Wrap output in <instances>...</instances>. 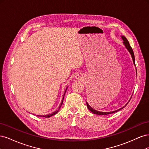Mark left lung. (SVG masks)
<instances>
[{
  "label": "left lung",
  "instance_id": "8db88e82",
  "mask_svg": "<svg viewBox=\"0 0 149 149\" xmlns=\"http://www.w3.org/2000/svg\"><path fill=\"white\" fill-rule=\"evenodd\" d=\"M121 37H122V39L123 40V43H124V45H125V48L127 49V50L129 52V53H130V55H131V56H132V60H133V62H134V65H136V64H135V57H134V52H133V50H132V48H131V47H130V44H129V42H128V40H127V38H126L124 36H121ZM128 102H127V104H128ZM86 104H87V107H88V109L89 110V111H91L93 114H97V115H107V114H112V113H114V112H118V111H119V110H120V109H123L124 108V107H122V108H120V109H118V110H116V111H112V112H100V111H96V110H95V109H93V108L90 106L89 105V104L86 102ZM126 104V105H127ZM125 105V106H126Z\"/></svg>",
  "mask_w": 149,
  "mask_h": 149
}]
</instances>
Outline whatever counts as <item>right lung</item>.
I'll list each match as a JSON object with an SVG mask.
<instances>
[{
    "instance_id": "obj_1",
    "label": "right lung",
    "mask_w": 149,
    "mask_h": 149,
    "mask_svg": "<svg viewBox=\"0 0 149 149\" xmlns=\"http://www.w3.org/2000/svg\"><path fill=\"white\" fill-rule=\"evenodd\" d=\"M67 88H66V90H65V94H64V96H63V100H62V101H61V104H60V107H59V109H58V111H55V112H53L52 114H48V115H47V116H38V115H37V116H43V117H45V118H49V117H51V116H53V115H55V114H56L57 112H58V111H59V109H60V108L61 107V105H62V104H63V99H64V96H65V93H66V89H67Z\"/></svg>"
}]
</instances>
